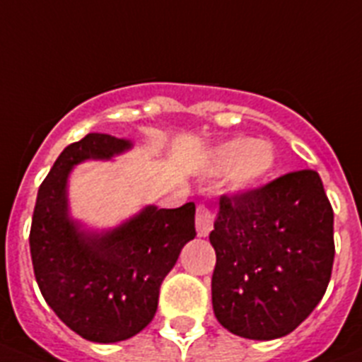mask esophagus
<instances>
[{
	"label": "esophagus",
	"instance_id": "1",
	"mask_svg": "<svg viewBox=\"0 0 362 362\" xmlns=\"http://www.w3.org/2000/svg\"><path fill=\"white\" fill-rule=\"evenodd\" d=\"M215 215L204 204H199L197 206V215H195V226H197V235L199 237H208L211 230H214Z\"/></svg>",
	"mask_w": 362,
	"mask_h": 362
}]
</instances>
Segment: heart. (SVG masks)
Listing matches in <instances>:
<instances>
[{
  "mask_svg": "<svg viewBox=\"0 0 362 362\" xmlns=\"http://www.w3.org/2000/svg\"><path fill=\"white\" fill-rule=\"evenodd\" d=\"M274 165L276 152L265 140L233 138L215 152V167L231 170V181L238 188L257 187L274 170Z\"/></svg>",
  "mask_w": 362,
  "mask_h": 362,
  "instance_id": "b5f03b06",
  "label": "heart"
}]
</instances>
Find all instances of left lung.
I'll return each instance as SVG.
<instances>
[{"label": "left lung", "mask_w": 362, "mask_h": 362, "mask_svg": "<svg viewBox=\"0 0 362 362\" xmlns=\"http://www.w3.org/2000/svg\"><path fill=\"white\" fill-rule=\"evenodd\" d=\"M210 233L218 323L246 339L291 334L323 298L334 265V210L316 170L221 195Z\"/></svg>", "instance_id": "1"}]
</instances>
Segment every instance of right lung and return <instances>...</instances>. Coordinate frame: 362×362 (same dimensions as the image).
Here are the masks:
<instances>
[{
	"instance_id": "1",
	"label": "right lung",
	"mask_w": 362,
	"mask_h": 362,
	"mask_svg": "<svg viewBox=\"0 0 362 362\" xmlns=\"http://www.w3.org/2000/svg\"><path fill=\"white\" fill-rule=\"evenodd\" d=\"M131 144L89 132L68 145L37 192L30 255L46 303L73 332L116 343L141 332L158 309L159 285L195 237V204L148 206L105 235H88L68 217L66 179L84 159H109Z\"/></svg>"
}]
</instances>
